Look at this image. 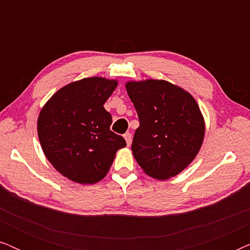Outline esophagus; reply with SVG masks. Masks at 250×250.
Listing matches in <instances>:
<instances>
[{
    "mask_svg": "<svg viewBox=\"0 0 250 250\" xmlns=\"http://www.w3.org/2000/svg\"><path fill=\"white\" fill-rule=\"evenodd\" d=\"M124 139H125V141H126V145L131 146V142H132V134H131V133H129V132L125 133Z\"/></svg>",
    "mask_w": 250,
    "mask_h": 250,
    "instance_id": "34e87169",
    "label": "esophagus"
}]
</instances>
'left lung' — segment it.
<instances>
[{"instance_id":"obj_1","label":"left lung","mask_w":250,"mask_h":250,"mask_svg":"<svg viewBox=\"0 0 250 250\" xmlns=\"http://www.w3.org/2000/svg\"><path fill=\"white\" fill-rule=\"evenodd\" d=\"M125 87L140 121L132 143L135 160L156 180L180 174L204 142L205 121L197 101L182 87L163 80L129 81Z\"/></svg>"}]
</instances>
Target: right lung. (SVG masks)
<instances>
[{"label": "right lung", "instance_id": "1", "mask_svg": "<svg viewBox=\"0 0 250 250\" xmlns=\"http://www.w3.org/2000/svg\"><path fill=\"white\" fill-rule=\"evenodd\" d=\"M118 81L87 77L64 85L41 109L37 134L54 168L80 184H94L107 175L116 152L126 146L110 131L111 115L104 104Z\"/></svg>", "mask_w": 250, "mask_h": 250}]
</instances>
